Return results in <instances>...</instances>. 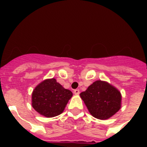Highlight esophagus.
Returning <instances> with one entry per match:
<instances>
[{
  "label": "esophagus",
  "mask_w": 147,
  "mask_h": 147,
  "mask_svg": "<svg viewBox=\"0 0 147 147\" xmlns=\"http://www.w3.org/2000/svg\"><path fill=\"white\" fill-rule=\"evenodd\" d=\"M80 90L79 89H76V90H74V93L75 95H79L80 94Z\"/></svg>",
  "instance_id": "esophagus-1"
}]
</instances>
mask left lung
<instances>
[{
	"label": "left lung",
	"instance_id": "left-lung-1",
	"mask_svg": "<svg viewBox=\"0 0 147 147\" xmlns=\"http://www.w3.org/2000/svg\"><path fill=\"white\" fill-rule=\"evenodd\" d=\"M90 113L101 120L110 119L120 110L121 95L119 90L108 82H94L80 93Z\"/></svg>",
	"mask_w": 147,
	"mask_h": 147
}]
</instances>
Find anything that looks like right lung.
<instances>
[{"label": "right lung", "instance_id": "obj_1", "mask_svg": "<svg viewBox=\"0 0 147 147\" xmlns=\"http://www.w3.org/2000/svg\"><path fill=\"white\" fill-rule=\"evenodd\" d=\"M72 96V92L65 89L55 79H48L40 82L33 90L32 105L40 115L54 117L64 111Z\"/></svg>", "mask_w": 147, "mask_h": 147}]
</instances>
